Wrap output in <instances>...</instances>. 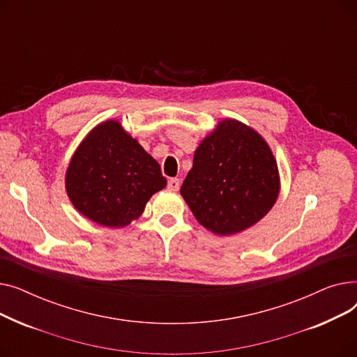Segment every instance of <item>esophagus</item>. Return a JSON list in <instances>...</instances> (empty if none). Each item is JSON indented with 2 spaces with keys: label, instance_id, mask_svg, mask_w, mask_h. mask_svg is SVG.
<instances>
[{
  "label": "esophagus",
  "instance_id": "1",
  "mask_svg": "<svg viewBox=\"0 0 357 357\" xmlns=\"http://www.w3.org/2000/svg\"><path fill=\"white\" fill-rule=\"evenodd\" d=\"M179 186H181V183H179L178 178H171L167 181V188L171 191H178Z\"/></svg>",
  "mask_w": 357,
  "mask_h": 357
}]
</instances>
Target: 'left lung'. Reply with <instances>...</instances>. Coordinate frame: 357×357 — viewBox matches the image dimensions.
<instances>
[{"instance_id":"obj_1","label":"left lung","mask_w":357,"mask_h":357,"mask_svg":"<svg viewBox=\"0 0 357 357\" xmlns=\"http://www.w3.org/2000/svg\"><path fill=\"white\" fill-rule=\"evenodd\" d=\"M280 191L268 142L234 119L221 120L194 153L181 195L202 227L218 236L245 231L264 218Z\"/></svg>"}]
</instances>
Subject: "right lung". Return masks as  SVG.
Wrapping results in <instances>:
<instances>
[{"instance_id":"1","label":"right lung","mask_w":357,"mask_h":357,"mask_svg":"<svg viewBox=\"0 0 357 357\" xmlns=\"http://www.w3.org/2000/svg\"><path fill=\"white\" fill-rule=\"evenodd\" d=\"M166 186L159 163L119 120L93 127L66 169V194L84 217L123 229L137 220L147 201Z\"/></svg>"}]
</instances>
